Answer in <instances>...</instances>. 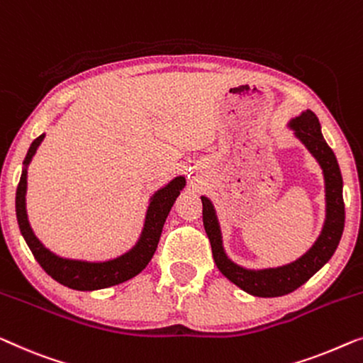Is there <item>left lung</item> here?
<instances>
[{"label": "left lung", "instance_id": "8db88e82", "mask_svg": "<svg viewBox=\"0 0 363 363\" xmlns=\"http://www.w3.org/2000/svg\"><path fill=\"white\" fill-rule=\"evenodd\" d=\"M295 138L309 150L324 175L325 190V219L321 234L306 254H303L291 264L273 267V269H245L233 262L225 254L223 245V234L218 220L216 209L208 196H201L203 201V224L206 230L214 262L219 272L238 285L240 290L249 295L260 298L283 296L295 291L303 283H306L318 270L328 264L330 257L337 249L339 240L342 238L345 209L342 198V175L335 159L334 152L325 143L321 134V124L311 109H306L288 123Z\"/></svg>", "mask_w": 363, "mask_h": 363}]
</instances>
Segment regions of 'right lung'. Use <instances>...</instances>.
I'll return each instance as SVG.
<instances>
[{
    "label": "right lung",
    "instance_id": "add662e5",
    "mask_svg": "<svg viewBox=\"0 0 363 363\" xmlns=\"http://www.w3.org/2000/svg\"><path fill=\"white\" fill-rule=\"evenodd\" d=\"M44 138L45 134H42L30 144L28 155H26L23 162V173H21L18 191H16V216H18L21 234H23L26 244H28L30 252H33L35 260L47 272V275H50L55 281L78 291L101 290V288L119 285V283L128 281L135 275H139L155 254L165 219L169 216L178 194H180V191L186 185L185 177H175L165 186H162L160 190H157L152 194L149 199V208H147L145 213L143 233H140V238L138 239V242H135L133 249L124 252L123 255L116 257V259H109L104 262L65 259V257L57 255L47 249L35 238L34 230L29 224L28 211H26L28 167Z\"/></svg>",
    "mask_w": 363,
    "mask_h": 363
}]
</instances>
